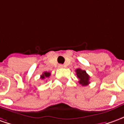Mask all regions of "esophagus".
Masks as SVG:
<instances>
[{"label": "esophagus", "mask_w": 124, "mask_h": 124, "mask_svg": "<svg viewBox=\"0 0 124 124\" xmlns=\"http://www.w3.org/2000/svg\"><path fill=\"white\" fill-rule=\"evenodd\" d=\"M58 67L59 68H62L64 67V66H63L62 64H59L58 66Z\"/></svg>", "instance_id": "obj_1"}]
</instances>
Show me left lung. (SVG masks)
<instances>
[{"label":"left lung","instance_id":"8db88e82","mask_svg":"<svg viewBox=\"0 0 124 124\" xmlns=\"http://www.w3.org/2000/svg\"><path fill=\"white\" fill-rule=\"evenodd\" d=\"M75 71L77 77L79 78V83L83 86L88 85L90 84V76L86 73V71L80 68H78Z\"/></svg>","mask_w":124,"mask_h":124}]
</instances>
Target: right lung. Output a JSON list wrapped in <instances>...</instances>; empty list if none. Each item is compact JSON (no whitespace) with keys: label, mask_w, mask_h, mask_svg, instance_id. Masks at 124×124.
Wrapping results in <instances>:
<instances>
[{"label":"right lung","mask_w":124,"mask_h":124,"mask_svg":"<svg viewBox=\"0 0 124 124\" xmlns=\"http://www.w3.org/2000/svg\"><path fill=\"white\" fill-rule=\"evenodd\" d=\"M50 73L48 72H44L40 76V78L42 80H43L44 78H48L50 77Z\"/></svg>","instance_id":"obj_1"}]
</instances>
